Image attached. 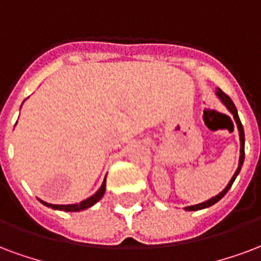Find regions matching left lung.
I'll list each match as a JSON object with an SVG mask.
<instances>
[{
    "label": "left lung",
    "mask_w": 261,
    "mask_h": 261,
    "mask_svg": "<svg viewBox=\"0 0 261 261\" xmlns=\"http://www.w3.org/2000/svg\"><path fill=\"white\" fill-rule=\"evenodd\" d=\"M216 95L219 96L220 101L223 102L224 105H225V108L228 109L231 113H232L233 119H235V121H237V125H238V131H239V140H241V156H239V165H238V169H237V171H235V174L232 175V178H231V181L228 182V185L224 188L221 192H220L219 195H216L214 198H212V199L206 200V202H203V203H199V204H194V206H188V207H185V210H188V212H191V210H200V209H204V207H209V206H212V204L217 203L221 198H223L224 195L228 192V190L231 188V185L233 184V181H235V178H237V175L239 174V171H241V167H242V165H244V159H245V133H244V127H242V123H241V120H239V116H238V112H237V108H235V105H233L232 99L229 98L227 94H224L220 88H217V91H216Z\"/></svg>",
    "instance_id": "left-lung-1"
}]
</instances>
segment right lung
Masks as SVG:
<instances>
[{"mask_svg": "<svg viewBox=\"0 0 261 261\" xmlns=\"http://www.w3.org/2000/svg\"><path fill=\"white\" fill-rule=\"evenodd\" d=\"M105 187H106V178L103 179V182H102L101 188L96 191L95 194L90 196V198H87L86 200H83L80 203H74V204H51L47 203V202H42L40 200L41 203H44L48 207H52V209L55 210H63V212H82V210H86L88 207H91L94 204L98 202V200H101V198L105 194Z\"/></svg>", "mask_w": 261, "mask_h": 261, "instance_id": "obj_1", "label": "right lung"}]
</instances>
